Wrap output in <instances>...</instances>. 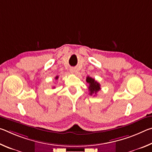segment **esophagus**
Returning a JSON list of instances; mask_svg holds the SVG:
<instances>
[{
    "mask_svg": "<svg viewBox=\"0 0 152 152\" xmlns=\"http://www.w3.org/2000/svg\"><path fill=\"white\" fill-rule=\"evenodd\" d=\"M70 71V72H71L72 74H74V72H75V69H74V68H71Z\"/></svg>",
    "mask_w": 152,
    "mask_h": 152,
    "instance_id": "34e87169",
    "label": "esophagus"
}]
</instances>
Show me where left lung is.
Masks as SVG:
<instances>
[{
	"label": "left lung",
	"instance_id": "obj_1",
	"mask_svg": "<svg viewBox=\"0 0 152 152\" xmlns=\"http://www.w3.org/2000/svg\"><path fill=\"white\" fill-rule=\"evenodd\" d=\"M86 82L89 84L88 90L90 91V95H92L93 94H96V93L101 90V85L99 82L95 80L94 78L90 76L86 77Z\"/></svg>",
	"mask_w": 152,
	"mask_h": 152
}]
</instances>
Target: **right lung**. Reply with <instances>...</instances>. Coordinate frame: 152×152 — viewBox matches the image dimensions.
Here are the masks:
<instances>
[{"mask_svg":"<svg viewBox=\"0 0 152 152\" xmlns=\"http://www.w3.org/2000/svg\"><path fill=\"white\" fill-rule=\"evenodd\" d=\"M56 80H58V76L56 77Z\"/></svg>","mask_w":152,"mask_h":152,"instance_id":"add662e5","label":"right lung"}]
</instances>
